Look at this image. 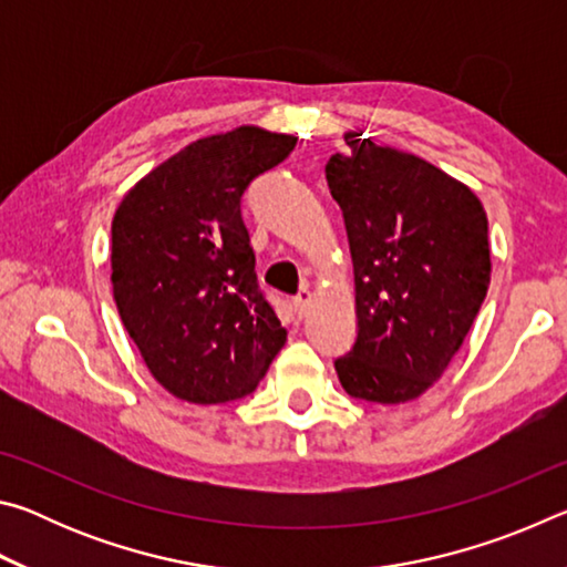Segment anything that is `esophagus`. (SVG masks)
<instances>
[{
	"instance_id": "obj_1",
	"label": "esophagus",
	"mask_w": 567,
	"mask_h": 567,
	"mask_svg": "<svg viewBox=\"0 0 567 567\" xmlns=\"http://www.w3.org/2000/svg\"><path fill=\"white\" fill-rule=\"evenodd\" d=\"M310 302H312V292H310V287H302L300 292L295 295V300H292V305H295V312L300 315V318H305V312L310 310Z\"/></svg>"
}]
</instances>
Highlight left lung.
Listing matches in <instances>:
<instances>
[{
	"label": "left lung",
	"mask_w": 567,
	"mask_h": 567,
	"mask_svg": "<svg viewBox=\"0 0 567 567\" xmlns=\"http://www.w3.org/2000/svg\"><path fill=\"white\" fill-rule=\"evenodd\" d=\"M324 177L348 229L358 340L334 360L348 395L400 405L447 370L491 285L477 195L422 157L344 132Z\"/></svg>",
	"instance_id": "1"
}]
</instances>
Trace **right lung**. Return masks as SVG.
<instances>
[{"label": "right lung", "mask_w": 567, "mask_h": 567, "mask_svg": "<svg viewBox=\"0 0 567 567\" xmlns=\"http://www.w3.org/2000/svg\"><path fill=\"white\" fill-rule=\"evenodd\" d=\"M295 145L252 124L203 137L142 177L114 213V302L152 378L179 400L245 398L282 350L287 330L257 287L239 203Z\"/></svg>", "instance_id": "obj_1"}]
</instances>
